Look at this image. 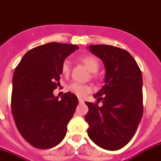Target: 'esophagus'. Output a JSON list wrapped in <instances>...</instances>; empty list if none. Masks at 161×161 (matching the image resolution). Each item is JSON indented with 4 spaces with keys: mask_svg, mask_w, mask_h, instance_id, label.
I'll return each mask as SVG.
<instances>
[{
    "mask_svg": "<svg viewBox=\"0 0 161 161\" xmlns=\"http://www.w3.org/2000/svg\"><path fill=\"white\" fill-rule=\"evenodd\" d=\"M78 102H79V103H83V100L82 98H78Z\"/></svg>",
    "mask_w": 161,
    "mask_h": 161,
    "instance_id": "34e87169",
    "label": "esophagus"
}]
</instances>
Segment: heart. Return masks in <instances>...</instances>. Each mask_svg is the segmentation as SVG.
<instances>
[{"label": "heart", "mask_w": 161, "mask_h": 161, "mask_svg": "<svg viewBox=\"0 0 161 161\" xmlns=\"http://www.w3.org/2000/svg\"><path fill=\"white\" fill-rule=\"evenodd\" d=\"M79 59L88 69V70L91 73H96L97 71V69L99 68V63L98 60L94 56L85 55L81 57ZM69 71H70V69H69V61L64 60L63 62L62 66H61V72H62V74L64 75L67 76L68 74H69ZM68 88H69V90L72 93L75 94V95H77L79 97H83L87 94L92 92V87L89 86V85L82 84V83H76V82L70 83Z\"/></svg>", "instance_id": "heart-1"}]
</instances>
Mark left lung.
<instances>
[{
    "label": "left lung",
    "instance_id": "1",
    "mask_svg": "<svg viewBox=\"0 0 161 161\" xmlns=\"http://www.w3.org/2000/svg\"><path fill=\"white\" fill-rule=\"evenodd\" d=\"M106 69L104 85L87 103L85 120L92 142L108 151L122 148L135 135L143 114L142 74L132 56L125 49L107 44L89 45Z\"/></svg>",
    "mask_w": 161,
    "mask_h": 161
}]
</instances>
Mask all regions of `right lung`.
Instances as JSON below:
<instances>
[{
  "label": "right lung",
  "mask_w": 161,
  "mask_h": 161,
  "mask_svg": "<svg viewBox=\"0 0 161 161\" xmlns=\"http://www.w3.org/2000/svg\"><path fill=\"white\" fill-rule=\"evenodd\" d=\"M75 44L52 42L29 50L15 68L12 79L11 112L22 137L38 149L62 142L78 106L76 95L68 92L54 97L61 66Z\"/></svg>",
  "instance_id": "1"
}]
</instances>
